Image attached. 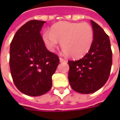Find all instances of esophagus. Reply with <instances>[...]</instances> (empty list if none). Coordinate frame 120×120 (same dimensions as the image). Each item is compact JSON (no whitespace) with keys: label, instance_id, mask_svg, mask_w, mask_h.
<instances>
[{"label":"esophagus","instance_id":"obj_1","mask_svg":"<svg viewBox=\"0 0 120 120\" xmlns=\"http://www.w3.org/2000/svg\"><path fill=\"white\" fill-rule=\"evenodd\" d=\"M60 62H66V60H65V59H64L62 58H60Z\"/></svg>","mask_w":120,"mask_h":120}]
</instances>
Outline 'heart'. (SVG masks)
I'll return each mask as SVG.
<instances>
[{
	"label": "heart",
	"mask_w": 120,
	"mask_h": 120,
	"mask_svg": "<svg viewBox=\"0 0 120 120\" xmlns=\"http://www.w3.org/2000/svg\"><path fill=\"white\" fill-rule=\"evenodd\" d=\"M42 38L50 51H54L60 42L65 55L78 58L90 49L94 39V32L92 26L87 22L64 21L53 25L51 32L45 31Z\"/></svg>",
	"instance_id": "1"
}]
</instances>
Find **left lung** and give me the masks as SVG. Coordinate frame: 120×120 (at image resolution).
I'll use <instances>...</instances> for the list:
<instances>
[{
	"label": "left lung",
	"instance_id": "left-lung-1",
	"mask_svg": "<svg viewBox=\"0 0 120 120\" xmlns=\"http://www.w3.org/2000/svg\"><path fill=\"white\" fill-rule=\"evenodd\" d=\"M94 32L93 44L80 60H69V82L71 88L82 94L93 93L108 80L112 66L109 37L96 22L90 20Z\"/></svg>",
	"mask_w": 120,
	"mask_h": 120
}]
</instances>
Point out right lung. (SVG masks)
<instances>
[{"label": "right lung", "mask_w": 120, "mask_h": 120, "mask_svg": "<svg viewBox=\"0 0 120 120\" xmlns=\"http://www.w3.org/2000/svg\"><path fill=\"white\" fill-rule=\"evenodd\" d=\"M45 21L30 20L18 30L10 44L9 66L19 90L31 96L48 92L60 60L45 46L40 31Z\"/></svg>", "instance_id": "1"}]
</instances>
